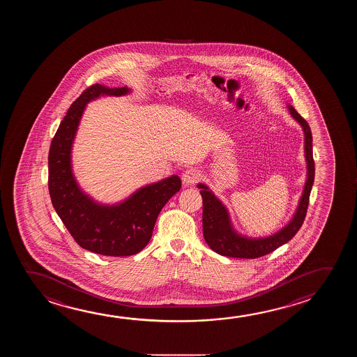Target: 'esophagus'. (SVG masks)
Segmentation results:
<instances>
[{
    "mask_svg": "<svg viewBox=\"0 0 357 357\" xmlns=\"http://www.w3.org/2000/svg\"><path fill=\"white\" fill-rule=\"evenodd\" d=\"M200 178H202L200 172L195 169V168H190V169L184 172V174L181 176V181L185 185H194L195 183L200 181Z\"/></svg>",
    "mask_w": 357,
    "mask_h": 357,
    "instance_id": "obj_1",
    "label": "esophagus"
}]
</instances>
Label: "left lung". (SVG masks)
<instances>
[{
    "label": "left lung",
    "instance_id": "1",
    "mask_svg": "<svg viewBox=\"0 0 357 357\" xmlns=\"http://www.w3.org/2000/svg\"><path fill=\"white\" fill-rule=\"evenodd\" d=\"M289 114L294 119L302 126L305 134V157L307 163V178L305 188L300 197L295 213L289 222L278 232L266 237H248L242 233H238L233 227L231 216L227 207L218 199L211 189L199 183L197 188L202 189V231L204 238L208 247L223 257L229 258L254 259L264 257L274 252L282 244L287 243L296 233L298 232L302 223L305 221L307 207L310 204V190L314 181V160L312 151V132L310 125L307 124L296 109L287 104Z\"/></svg>",
    "mask_w": 357,
    "mask_h": 357
}]
</instances>
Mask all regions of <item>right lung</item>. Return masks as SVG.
<instances>
[{"instance_id": "1", "label": "right lung", "mask_w": 357, "mask_h": 357, "mask_svg": "<svg viewBox=\"0 0 357 357\" xmlns=\"http://www.w3.org/2000/svg\"><path fill=\"white\" fill-rule=\"evenodd\" d=\"M131 88L93 84L68 110L49 151V192L59 218L82 248L108 257H129L145 248L155 220L167 202L179 192L181 181L173 174L141 186L113 205L96 202L78 185L73 171V146L83 112L102 96L121 97Z\"/></svg>"}]
</instances>
